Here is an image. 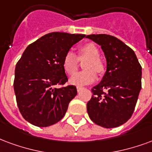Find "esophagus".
I'll return each mask as SVG.
<instances>
[{"instance_id": "1", "label": "esophagus", "mask_w": 152, "mask_h": 152, "mask_svg": "<svg viewBox=\"0 0 152 152\" xmlns=\"http://www.w3.org/2000/svg\"><path fill=\"white\" fill-rule=\"evenodd\" d=\"M76 89H77V92H78V93H80V91H81L82 89H83V88H82V87H78V86H77V87H76Z\"/></svg>"}]
</instances>
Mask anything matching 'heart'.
<instances>
[{"label":"heart","instance_id":"heart-1","mask_svg":"<svg viewBox=\"0 0 152 152\" xmlns=\"http://www.w3.org/2000/svg\"><path fill=\"white\" fill-rule=\"evenodd\" d=\"M99 56V49L93 42L81 46L78 50L77 56L71 51L65 54L62 61V66L68 76H72L76 73L79 64L78 60L83 61L86 59L83 64L85 70L72 76L70 80V84L78 87L90 85L96 80V72L99 74L104 73L105 66Z\"/></svg>","mask_w":152,"mask_h":152}]
</instances>
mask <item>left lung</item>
Returning <instances> with one entry per match:
<instances>
[{
    "mask_svg": "<svg viewBox=\"0 0 152 152\" xmlns=\"http://www.w3.org/2000/svg\"><path fill=\"white\" fill-rule=\"evenodd\" d=\"M86 38L102 47L107 61L102 82L91 90L88 116L102 127H117L133 114L142 88V67L134 50L116 37L102 34Z\"/></svg>",
    "mask_w": 152,
    "mask_h": 152,
    "instance_id": "1",
    "label": "left lung"
}]
</instances>
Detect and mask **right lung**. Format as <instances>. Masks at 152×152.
Wrapping results in <instances>:
<instances>
[{
	"mask_svg": "<svg viewBox=\"0 0 152 152\" xmlns=\"http://www.w3.org/2000/svg\"><path fill=\"white\" fill-rule=\"evenodd\" d=\"M85 34L52 32L32 42L15 67L13 88L19 111L27 122L39 127L55 124L64 117L77 94L62 66L64 56Z\"/></svg>",
	"mask_w": 152,
	"mask_h": 152,
	"instance_id": "right-lung-1",
	"label": "right lung"
}]
</instances>
